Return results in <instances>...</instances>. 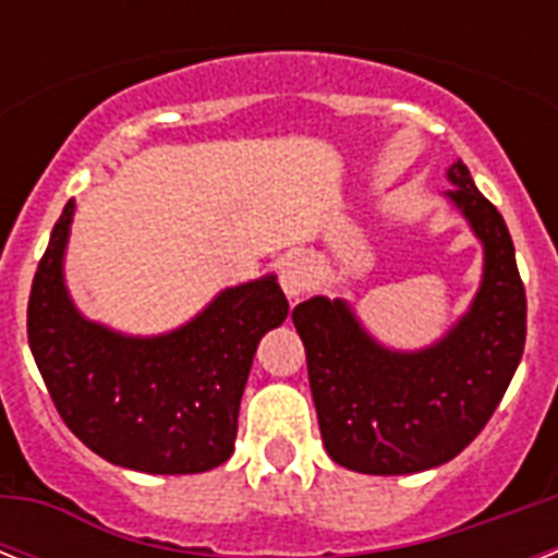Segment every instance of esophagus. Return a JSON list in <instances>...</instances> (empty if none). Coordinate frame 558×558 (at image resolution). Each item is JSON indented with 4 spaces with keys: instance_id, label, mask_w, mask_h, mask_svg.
Returning a JSON list of instances; mask_svg holds the SVG:
<instances>
[{
    "instance_id": "34e87169",
    "label": "esophagus",
    "mask_w": 558,
    "mask_h": 558,
    "mask_svg": "<svg viewBox=\"0 0 558 558\" xmlns=\"http://www.w3.org/2000/svg\"><path fill=\"white\" fill-rule=\"evenodd\" d=\"M310 283H313V269H310V263L304 257H289L280 266V287H283L287 298H292V301L304 295Z\"/></svg>"
}]
</instances>
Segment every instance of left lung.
Listing matches in <instances>:
<instances>
[{"label":"left lung","instance_id":"left-lung-1","mask_svg":"<svg viewBox=\"0 0 558 558\" xmlns=\"http://www.w3.org/2000/svg\"><path fill=\"white\" fill-rule=\"evenodd\" d=\"M458 208L484 248L472 304L420 350L381 344L344 298L292 310L304 341L324 449L362 475H414L458 458L498 408L524 353L527 298L507 222L469 168L446 170Z\"/></svg>","mask_w":558,"mask_h":558}]
</instances>
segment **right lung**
I'll return each instance as SVG.
<instances>
[{"mask_svg": "<svg viewBox=\"0 0 558 558\" xmlns=\"http://www.w3.org/2000/svg\"><path fill=\"white\" fill-rule=\"evenodd\" d=\"M74 199L34 275L28 344L63 423L109 463L196 475L231 458L254 350L289 315L275 275L222 289L191 322L130 336L92 322L65 287Z\"/></svg>", "mask_w": 558, "mask_h": 558, "instance_id": "1", "label": "right lung"}]
</instances>
